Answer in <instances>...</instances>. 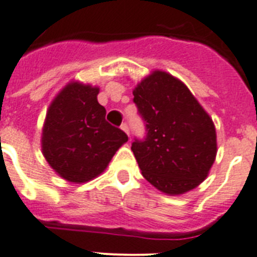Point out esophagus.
<instances>
[{
    "mask_svg": "<svg viewBox=\"0 0 257 257\" xmlns=\"http://www.w3.org/2000/svg\"><path fill=\"white\" fill-rule=\"evenodd\" d=\"M121 128H122V131H124V133H126L127 135L130 136V130H128V126H127V123H122Z\"/></svg>",
    "mask_w": 257,
    "mask_h": 257,
    "instance_id": "34e87169",
    "label": "esophagus"
}]
</instances>
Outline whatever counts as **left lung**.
<instances>
[{
  "mask_svg": "<svg viewBox=\"0 0 257 257\" xmlns=\"http://www.w3.org/2000/svg\"><path fill=\"white\" fill-rule=\"evenodd\" d=\"M133 94L148 131L131 147L145 180L167 196L198 187L216 160L212 118L188 86L165 70L151 72Z\"/></svg>",
  "mask_w": 257,
  "mask_h": 257,
  "instance_id": "left-lung-1",
  "label": "left lung"
}]
</instances>
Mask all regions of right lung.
Instances as JSON below:
<instances>
[{
  "label": "right lung",
  "instance_id": "right-lung-1",
  "mask_svg": "<svg viewBox=\"0 0 257 257\" xmlns=\"http://www.w3.org/2000/svg\"><path fill=\"white\" fill-rule=\"evenodd\" d=\"M100 88L70 81L47 108L41 149L56 175L82 184L103 174L115 152L128 140L122 130L105 121L97 101Z\"/></svg>",
  "mask_w": 257,
  "mask_h": 257
}]
</instances>
